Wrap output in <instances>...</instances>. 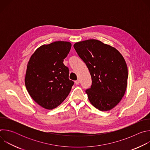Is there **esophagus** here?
Segmentation results:
<instances>
[{
    "instance_id": "1",
    "label": "esophagus",
    "mask_w": 150,
    "mask_h": 150,
    "mask_svg": "<svg viewBox=\"0 0 150 150\" xmlns=\"http://www.w3.org/2000/svg\"><path fill=\"white\" fill-rule=\"evenodd\" d=\"M79 82H80V81H79V79H78V80H76V81H75V83L76 85L79 84Z\"/></svg>"
}]
</instances>
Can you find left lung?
Instances as JSON below:
<instances>
[{
    "label": "left lung",
    "mask_w": 150,
    "mask_h": 150,
    "mask_svg": "<svg viewBox=\"0 0 150 150\" xmlns=\"http://www.w3.org/2000/svg\"><path fill=\"white\" fill-rule=\"evenodd\" d=\"M74 47L91 76V87L85 91L89 101L100 111L113 109L127 87L128 71L123 56L115 47L95 39L77 42Z\"/></svg>",
    "instance_id": "8db88e82"
}]
</instances>
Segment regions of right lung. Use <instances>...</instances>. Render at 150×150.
I'll list each match as a JSON object with an SVG mask.
<instances>
[{
    "label": "right lung",
    "mask_w": 150,
    "mask_h": 150,
    "mask_svg": "<svg viewBox=\"0 0 150 150\" xmlns=\"http://www.w3.org/2000/svg\"><path fill=\"white\" fill-rule=\"evenodd\" d=\"M70 42L58 41L39 47L27 64L25 84L31 98L42 108L52 110L69 95L74 81L63 62L68 54Z\"/></svg>",
    "instance_id": "add662e5"
}]
</instances>
